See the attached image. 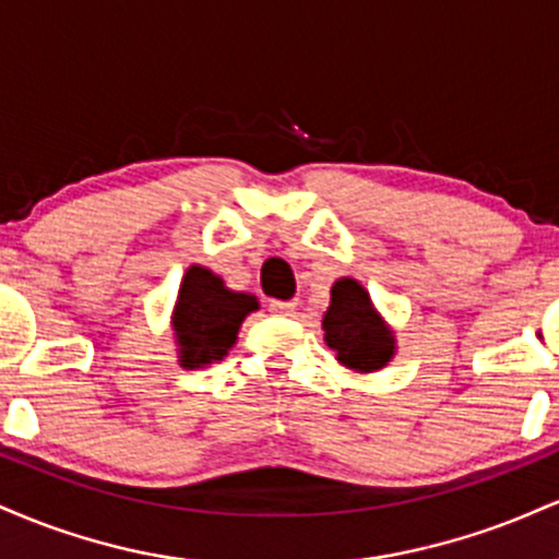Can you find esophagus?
Wrapping results in <instances>:
<instances>
[{"label": "esophagus", "mask_w": 559, "mask_h": 559, "mask_svg": "<svg viewBox=\"0 0 559 559\" xmlns=\"http://www.w3.org/2000/svg\"><path fill=\"white\" fill-rule=\"evenodd\" d=\"M267 310H271V312H273V316L288 318V316H294V310H297V299H288V301L273 299V301H271V305H267Z\"/></svg>", "instance_id": "obj_1"}]
</instances>
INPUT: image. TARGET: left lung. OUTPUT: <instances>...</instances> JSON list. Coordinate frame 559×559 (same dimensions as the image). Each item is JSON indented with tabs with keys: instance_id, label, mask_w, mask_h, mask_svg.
<instances>
[{
	"instance_id": "obj_1",
	"label": "left lung",
	"mask_w": 559,
	"mask_h": 559,
	"mask_svg": "<svg viewBox=\"0 0 559 559\" xmlns=\"http://www.w3.org/2000/svg\"><path fill=\"white\" fill-rule=\"evenodd\" d=\"M325 344L336 360L357 373L381 370L394 357V333L378 316L360 281L338 278L331 286V305L323 316Z\"/></svg>"
}]
</instances>
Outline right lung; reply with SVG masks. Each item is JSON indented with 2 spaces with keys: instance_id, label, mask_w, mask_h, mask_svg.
Masks as SVG:
<instances>
[{
  "instance_id": "right-lung-1",
  "label": "right lung",
  "mask_w": 559,
  "mask_h": 559,
  "mask_svg": "<svg viewBox=\"0 0 559 559\" xmlns=\"http://www.w3.org/2000/svg\"><path fill=\"white\" fill-rule=\"evenodd\" d=\"M258 307L252 294L230 292L213 271L191 265L178 288V301L173 310L178 362L183 368H202L223 360L236 344L243 318Z\"/></svg>"
}]
</instances>
